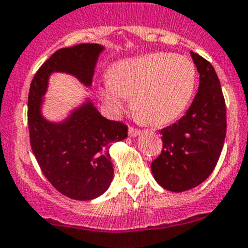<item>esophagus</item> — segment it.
I'll return each instance as SVG.
<instances>
[{"mask_svg": "<svg viewBox=\"0 0 248 248\" xmlns=\"http://www.w3.org/2000/svg\"><path fill=\"white\" fill-rule=\"evenodd\" d=\"M140 134H141V130H137V128H135V127L128 128V135H130V136L135 137V136H137V135H140Z\"/></svg>", "mask_w": 248, "mask_h": 248, "instance_id": "1", "label": "esophagus"}]
</instances>
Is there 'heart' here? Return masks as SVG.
I'll use <instances>...</instances> for the list:
<instances>
[{
	"label": "heart",
	"mask_w": 248,
	"mask_h": 248,
	"mask_svg": "<svg viewBox=\"0 0 248 248\" xmlns=\"http://www.w3.org/2000/svg\"><path fill=\"white\" fill-rule=\"evenodd\" d=\"M198 83L194 62L184 55L151 53L121 60L99 92L116 113L132 97L134 109L150 124H169L188 108Z\"/></svg>",
	"instance_id": "heart-1"
}]
</instances>
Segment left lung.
Wrapping results in <instances>:
<instances>
[{"mask_svg":"<svg viewBox=\"0 0 248 248\" xmlns=\"http://www.w3.org/2000/svg\"><path fill=\"white\" fill-rule=\"evenodd\" d=\"M199 88L186 113L163 128V150L153 163L155 180L170 191H185L211 175L223 149L226 102L219 79L208 60L191 51Z\"/></svg>","mask_w":248,"mask_h":248,"instance_id":"left-lung-1","label":"left lung"}]
</instances>
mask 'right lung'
<instances>
[{
	"label": "right lung",
	"instance_id": "obj_1",
	"mask_svg": "<svg viewBox=\"0 0 248 248\" xmlns=\"http://www.w3.org/2000/svg\"><path fill=\"white\" fill-rule=\"evenodd\" d=\"M102 50L98 44L59 49L35 73L29 91L28 126L32 153L50 184L76 201H91L107 190L113 178L108 150L112 142L126 139L127 126L101 116L91 102L63 124H50L40 114L41 97L53 72L69 73L91 85Z\"/></svg>",
	"mask_w": 248,
	"mask_h": 248
}]
</instances>
